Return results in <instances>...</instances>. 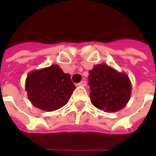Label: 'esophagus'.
I'll use <instances>...</instances> for the list:
<instances>
[{"label":"esophagus","instance_id":"esophagus-1","mask_svg":"<svg viewBox=\"0 0 156 156\" xmlns=\"http://www.w3.org/2000/svg\"><path fill=\"white\" fill-rule=\"evenodd\" d=\"M78 86H85L86 85V81H84V80H83V81H81L80 83H78Z\"/></svg>","mask_w":156,"mask_h":156}]
</instances>
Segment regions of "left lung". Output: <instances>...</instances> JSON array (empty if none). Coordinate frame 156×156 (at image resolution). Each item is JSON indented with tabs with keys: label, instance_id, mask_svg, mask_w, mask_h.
Returning a JSON list of instances; mask_svg holds the SVG:
<instances>
[{
	"label": "left lung",
	"instance_id": "left-lung-1",
	"mask_svg": "<svg viewBox=\"0 0 156 156\" xmlns=\"http://www.w3.org/2000/svg\"><path fill=\"white\" fill-rule=\"evenodd\" d=\"M90 100L93 105L105 112H116L126 105L130 98L129 77L108 65L98 64L88 72Z\"/></svg>",
	"mask_w": 156,
	"mask_h": 156
}]
</instances>
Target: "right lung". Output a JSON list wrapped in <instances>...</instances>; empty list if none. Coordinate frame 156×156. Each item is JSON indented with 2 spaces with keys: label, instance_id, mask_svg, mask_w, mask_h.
Here are the masks:
<instances>
[{
  "label": "right lung",
  "instance_id": "obj_1",
  "mask_svg": "<svg viewBox=\"0 0 156 156\" xmlns=\"http://www.w3.org/2000/svg\"><path fill=\"white\" fill-rule=\"evenodd\" d=\"M71 76L64 73L58 65L34 71L28 75L26 90L32 105L45 111H54L62 108L76 87Z\"/></svg>",
  "mask_w": 156,
  "mask_h": 156
}]
</instances>
